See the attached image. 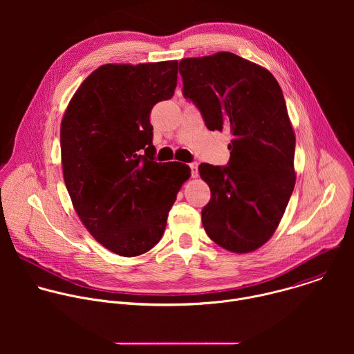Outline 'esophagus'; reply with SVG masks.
Returning a JSON list of instances; mask_svg holds the SVG:
<instances>
[{
  "mask_svg": "<svg viewBox=\"0 0 354 354\" xmlns=\"http://www.w3.org/2000/svg\"><path fill=\"white\" fill-rule=\"evenodd\" d=\"M197 162H190L189 164V168H190V174H192V176L193 178H196L197 176Z\"/></svg>",
  "mask_w": 354,
  "mask_h": 354,
  "instance_id": "esophagus-1",
  "label": "esophagus"
}]
</instances>
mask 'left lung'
<instances>
[{"instance_id": "left-lung-1", "label": "left lung", "mask_w": 354, "mask_h": 354, "mask_svg": "<svg viewBox=\"0 0 354 354\" xmlns=\"http://www.w3.org/2000/svg\"><path fill=\"white\" fill-rule=\"evenodd\" d=\"M179 73L183 96L207 129L232 137L225 167H198L212 190L201 223L224 249L255 250L276 231L295 183V136L281 88L266 68L230 52L183 59Z\"/></svg>"}]
</instances>
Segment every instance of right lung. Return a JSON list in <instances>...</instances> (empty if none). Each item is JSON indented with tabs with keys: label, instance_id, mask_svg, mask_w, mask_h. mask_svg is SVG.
Listing matches in <instances>:
<instances>
[{
	"label": "right lung",
	"instance_id": "add662e5",
	"mask_svg": "<svg viewBox=\"0 0 354 354\" xmlns=\"http://www.w3.org/2000/svg\"><path fill=\"white\" fill-rule=\"evenodd\" d=\"M178 62L105 64L77 89L60 129L73 206L91 235L126 258L156 246L190 168L157 162L149 115L174 96Z\"/></svg>",
	"mask_w": 354,
	"mask_h": 354
}]
</instances>
